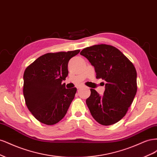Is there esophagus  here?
<instances>
[{
	"instance_id": "esophagus-1",
	"label": "esophagus",
	"mask_w": 157,
	"mask_h": 157,
	"mask_svg": "<svg viewBox=\"0 0 157 157\" xmlns=\"http://www.w3.org/2000/svg\"><path fill=\"white\" fill-rule=\"evenodd\" d=\"M82 86H82V85H79V86H78L77 88V89H80V88H81Z\"/></svg>"
}]
</instances>
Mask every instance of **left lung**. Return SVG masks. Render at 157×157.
Here are the masks:
<instances>
[{
    "label": "left lung",
    "mask_w": 157,
    "mask_h": 157,
    "mask_svg": "<svg viewBox=\"0 0 157 157\" xmlns=\"http://www.w3.org/2000/svg\"><path fill=\"white\" fill-rule=\"evenodd\" d=\"M80 54L94 66L96 78L106 82L102 96L90 89L91 94L86 101L90 113L100 124H115L126 115L137 92L134 65L111 45H94L83 49Z\"/></svg>",
    "instance_id": "obj_1"
}]
</instances>
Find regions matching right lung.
Listing matches in <instances>:
<instances>
[{"label": "right lung", "mask_w": 157, "mask_h": 157, "mask_svg": "<svg viewBox=\"0 0 157 157\" xmlns=\"http://www.w3.org/2000/svg\"><path fill=\"white\" fill-rule=\"evenodd\" d=\"M80 50L48 53L28 66L23 74V96L26 105L39 122L53 125L65 117L77 88L61 84L67 77L68 63Z\"/></svg>", "instance_id": "1"}]
</instances>
